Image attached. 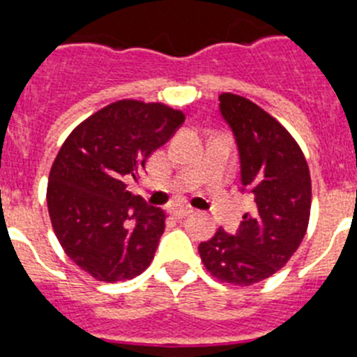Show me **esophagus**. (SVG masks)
Returning a JSON list of instances; mask_svg holds the SVG:
<instances>
[{
	"label": "esophagus",
	"instance_id": "obj_1",
	"mask_svg": "<svg viewBox=\"0 0 357 357\" xmlns=\"http://www.w3.org/2000/svg\"><path fill=\"white\" fill-rule=\"evenodd\" d=\"M169 213H171L172 217H176V218H183V217H186V215L192 213V208L172 206V208H169Z\"/></svg>",
	"mask_w": 357,
	"mask_h": 357
}]
</instances>
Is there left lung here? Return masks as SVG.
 Instances as JSON below:
<instances>
[{
	"mask_svg": "<svg viewBox=\"0 0 357 357\" xmlns=\"http://www.w3.org/2000/svg\"><path fill=\"white\" fill-rule=\"evenodd\" d=\"M218 99L238 144L242 185L256 206L234 236L218 227L199 245V256L217 281L250 287L281 271L303 242L311 211L310 167L297 140L268 112L233 92Z\"/></svg>",
	"mask_w": 357,
	"mask_h": 357,
	"instance_id": "1",
	"label": "left lung"
}]
</instances>
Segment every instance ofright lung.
<instances>
[{"label":"right lung","instance_id":"obj_1","mask_svg":"<svg viewBox=\"0 0 357 357\" xmlns=\"http://www.w3.org/2000/svg\"><path fill=\"white\" fill-rule=\"evenodd\" d=\"M185 121L163 102L121 99L70 131L47 181V210L60 245L98 281L133 279L153 261L165 211L126 188Z\"/></svg>","mask_w":357,"mask_h":357}]
</instances>
